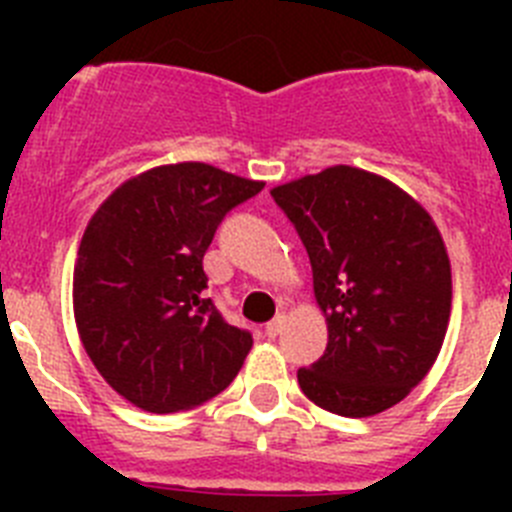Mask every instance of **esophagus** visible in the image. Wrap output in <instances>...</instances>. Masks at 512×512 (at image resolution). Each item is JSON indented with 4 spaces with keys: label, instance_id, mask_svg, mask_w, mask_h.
<instances>
[{
    "label": "esophagus",
    "instance_id": "1",
    "mask_svg": "<svg viewBox=\"0 0 512 512\" xmlns=\"http://www.w3.org/2000/svg\"><path fill=\"white\" fill-rule=\"evenodd\" d=\"M284 320H287V312H277V318L271 320L269 325H266V336L269 338H277L279 333H282V328H284Z\"/></svg>",
    "mask_w": 512,
    "mask_h": 512
}]
</instances>
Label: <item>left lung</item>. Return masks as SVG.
<instances>
[{
	"mask_svg": "<svg viewBox=\"0 0 512 512\" xmlns=\"http://www.w3.org/2000/svg\"><path fill=\"white\" fill-rule=\"evenodd\" d=\"M312 266L328 346L297 372L318 408L384 413L431 372L451 315V264L433 217L405 189L330 166L271 189Z\"/></svg>",
	"mask_w": 512,
	"mask_h": 512,
	"instance_id": "left-lung-1",
	"label": "left lung"
}]
</instances>
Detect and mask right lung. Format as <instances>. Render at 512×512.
I'll return each mask as SVG.
<instances>
[{
  "label": "right lung",
  "mask_w": 512,
  "mask_h": 512,
  "mask_svg": "<svg viewBox=\"0 0 512 512\" xmlns=\"http://www.w3.org/2000/svg\"><path fill=\"white\" fill-rule=\"evenodd\" d=\"M264 182L200 161L133 176L89 220L74 266V318L104 382L135 408L179 413L241 372L248 330L205 297V251L223 217Z\"/></svg>",
  "instance_id": "right-lung-1"
}]
</instances>
